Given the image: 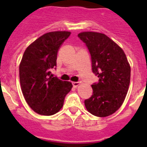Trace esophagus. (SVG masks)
Instances as JSON below:
<instances>
[{
	"label": "esophagus",
	"instance_id": "1",
	"mask_svg": "<svg viewBox=\"0 0 147 147\" xmlns=\"http://www.w3.org/2000/svg\"><path fill=\"white\" fill-rule=\"evenodd\" d=\"M72 84L73 86L74 87V88H76V87H78L80 85V82H72Z\"/></svg>",
	"mask_w": 147,
	"mask_h": 147
}]
</instances>
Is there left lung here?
<instances>
[{"instance_id": "obj_1", "label": "left lung", "mask_w": 147, "mask_h": 147, "mask_svg": "<svg viewBox=\"0 0 147 147\" xmlns=\"http://www.w3.org/2000/svg\"><path fill=\"white\" fill-rule=\"evenodd\" d=\"M91 56L92 71L98 82L91 85L93 94L85 101L87 110L97 117H107L124 102L130 82L131 67L125 53L107 35L94 32L78 34Z\"/></svg>"}]
</instances>
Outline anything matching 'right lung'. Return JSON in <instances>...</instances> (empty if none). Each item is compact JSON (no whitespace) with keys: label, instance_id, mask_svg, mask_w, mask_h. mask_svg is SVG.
<instances>
[{"label":"right lung","instance_id":"obj_1","mask_svg":"<svg viewBox=\"0 0 147 147\" xmlns=\"http://www.w3.org/2000/svg\"><path fill=\"white\" fill-rule=\"evenodd\" d=\"M70 34V32L57 31L42 35L26 48L20 61L22 93L28 106L40 115L59 112L73 87L70 82L52 77L51 72L57 65L59 48Z\"/></svg>","mask_w":147,"mask_h":147}]
</instances>
